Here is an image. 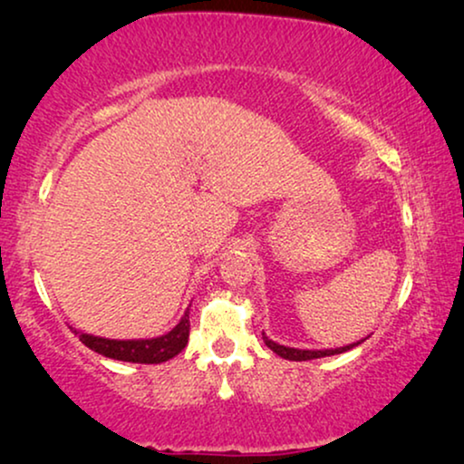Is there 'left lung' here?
<instances>
[{
  "label": "left lung",
  "mask_w": 464,
  "mask_h": 464,
  "mask_svg": "<svg viewBox=\"0 0 464 464\" xmlns=\"http://www.w3.org/2000/svg\"><path fill=\"white\" fill-rule=\"evenodd\" d=\"M264 338V344L270 348L272 353H276L278 357L283 359H289V361H310V359H321V357H332V354H340V353H346L351 351V348L359 346L361 342H354V344H348V346H340V348H325V351H306V348H291V346H283V344H276L275 340H270L268 335L262 334Z\"/></svg>",
  "instance_id": "8db88e82"
}]
</instances>
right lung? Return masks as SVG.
<instances>
[{
  "mask_svg": "<svg viewBox=\"0 0 464 464\" xmlns=\"http://www.w3.org/2000/svg\"><path fill=\"white\" fill-rule=\"evenodd\" d=\"M82 344H86L91 351L103 354V357L116 361H129V363H164L179 354L188 344L189 338V308L183 313L181 321L170 329L169 334L158 335V338L145 340H110L99 338L92 334H82L75 329Z\"/></svg>",
  "mask_w": 464,
  "mask_h": 464,
  "instance_id": "obj_1",
  "label": "right lung"
}]
</instances>
